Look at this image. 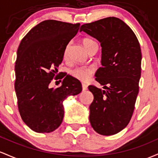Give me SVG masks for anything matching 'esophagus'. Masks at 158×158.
<instances>
[{
    "label": "esophagus",
    "instance_id": "esophagus-1",
    "mask_svg": "<svg viewBox=\"0 0 158 158\" xmlns=\"http://www.w3.org/2000/svg\"><path fill=\"white\" fill-rule=\"evenodd\" d=\"M82 89H83V91L87 90V85L85 84H82Z\"/></svg>",
    "mask_w": 158,
    "mask_h": 158
}]
</instances>
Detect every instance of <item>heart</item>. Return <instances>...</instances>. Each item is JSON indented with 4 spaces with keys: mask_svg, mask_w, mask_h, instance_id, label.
Listing matches in <instances>:
<instances>
[{
    "mask_svg": "<svg viewBox=\"0 0 158 158\" xmlns=\"http://www.w3.org/2000/svg\"><path fill=\"white\" fill-rule=\"evenodd\" d=\"M82 43L85 48H86V50L87 51L89 48L93 44L95 43V42L93 40H91V39L85 38L82 40ZM68 50L69 46H66L64 50V53H63L64 58H66L67 56H68ZM93 72L94 69L92 66H77L71 72V74L76 79L83 81V82H85V81H88L89 79V77H91Z\"/></svg>",
    "mask_w": 158,
    "mask_h": 158,
    "instance_id": "heart-1",
    "label": "heart"
}]
</instances>
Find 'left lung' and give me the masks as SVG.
<instances>
[{
	"label": "left lung",
	"instance_id": "left-lung-1",
	"mask_svg": "<svg viewBox=\"0 0 158 158\" xmlns=\"http://www.w3.org/2000/svg\"><path fill=\"white\" fill-rule=\"evenodd\" d=\"M80 31L102 46V66L95 76L106 90L89 86L94 96L90 124L99 134L113 135L127 126L134 113L141 76L140 45L130 27L116 17L83 24Z\"/></svg>",
	"mask_w": 158,
	"mask_h": 158
}]
</instances>
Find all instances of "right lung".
Here are the masks:
<instances>
[{
	"label": "right lung",
	"mask_w": 158,
	"mask_h": 158,
	"mask_svg": "<svg viewBox=\"0 0 158 158\" xmlns=\"http://www.w3.org/2000/svg\"><path fill=\"white\" fill-rule=\"evenodd\" d=\"M79 27V23L43 21L27 33L19 46L15 65L18 107L23 122L33 131L56 130L64 116L63 101L82 91L81 82L70 75L63 78L60 87H49L65 47Z\"/></svg>",
	"instance_id": "add662e5"
}]
</instances>
